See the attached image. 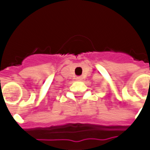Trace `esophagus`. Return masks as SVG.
<instances>
[{"label": "esophagus", "mask_w": 150, "mask_h": 150, "mask_svg": "<svg viewBox=\"0 0 150 150\" xmlns=\"http://www.w3.org/2000/svg\"><path fill=\"white\" fill-rule=\"evenodd\" d=\"M76 79H77L78 81H81V80L82 79V78L80 77V76H78V77H76Z\"/></svg>", "instance_id": "34e87169"}]
</instances>
